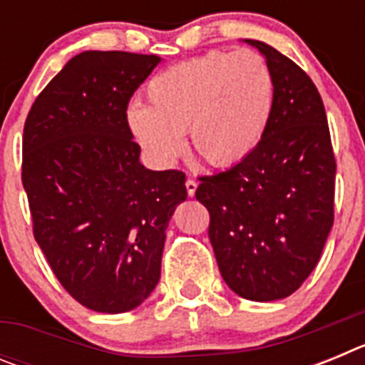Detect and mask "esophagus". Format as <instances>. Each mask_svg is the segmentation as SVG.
Listing matches in <instances>:
<instances>
[{
  "label": "esophagus",
  "instance_id": "esophagus-1",
  "mask_svg": "<svg viewBox=\"0 0 365 365\" xmlns=\"http://www.w3.org/2000/svg\"><path fill=\"white\" fill-rule=\"evenodd\" d=\"M195 190H197V182H195L193 179L186 180V192H188L190 197H193V195H195Z\"/></svg>",
  "mask_w": 365,
  "mask_h": 365
}]
</instances>
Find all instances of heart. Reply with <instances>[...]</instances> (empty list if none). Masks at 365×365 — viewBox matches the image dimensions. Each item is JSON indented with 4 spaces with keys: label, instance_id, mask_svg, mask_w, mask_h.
<instances>
[{
    "label": "heart",
    "instance_id": "b5f03b06",
    "mask_svg": "<svg viewBox=\"0 0 365 365\" xmlns=\"http://www.w3.org/2000/svg\"><path fill=\"white\" fill-rule=\"evenodd\" d=\"M146 106L125 111V128L155 166H172L192 150L214 168L241 163L261 143L272 115L274 82L254 51L208 53L150 80Z\"/></svg>",
    "mask_w": 365,
    "mask_h": 365
}]
</instances>
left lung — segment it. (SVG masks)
<instances>
[{"label":"left lung","mask_w":365,"mask_h":365,"mask_svg":"<svg viewBox=\"0 0 365 365\" xmlns=\"http://www.w3.org/2000/svg\"><path fill=\"white\" fill-rule=\"evenodd\" d=\"M267 60L274 104L247 159L201 177L219 272L252 302L291 296L320 259L334 221V163L322 96L302 67L270 45L245 40Z\"/></svg>","instance_id":"8db88e82"}]
</instances>
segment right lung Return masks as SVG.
<instances>
[{
	"instance_id": "right-lung-1",
	"label": "right lung",
	"mask_w": 365,
	"mask_h": 365,
	"mask_svg": "<svg viewBox=\"0 0 365 365\" xmlns=\"http://www.w3.org/2000/svg\"><path fill=\"white\" fill-rule=\"evenodd\" d=\"M155 54L86 51L34 100L24 128L21 180L34 240L83 307L128 312L160 278L168 222L186 199L185 173L140 164L125 128Z\"/></svg>"
}]
</instances>
